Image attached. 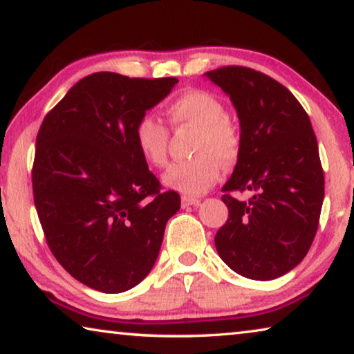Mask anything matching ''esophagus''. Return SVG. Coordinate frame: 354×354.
I'll use <instances>...</instances> for the list:
<instances>
[{
	"instance_id": "34e87169",
	"label": "esophagus",
	"mask_w": 354,
	"mask_h": 354,
	"mask_svg": "<svg viewBox=\"0 0 354 354\" xmlns=\"http://www.w3.org/2000/svg\"><path fill=\"white\" fill-rule=\"evenodd\" d=\"M199 199L198 198H189V196H182V207H189V206H198Z\"/></svg>"
}]
</instances>
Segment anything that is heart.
<instances>
[{
	"mask_svg": "<svg viewBox=\"0 0 354 354\" xmlns=\"http://www.w3.org/2000/svg\"><path fill=\"white\" fill-rule=\"evenodd\" d=\"M166 113L174 127H196L193 153L198 156L172 165L162 176V183L185 196H198L218 180L222 165L232 166L238 161L239 129L227 116L222 100L203 89L183 92L167 106ZM134 142L148 165H166L169 132L156 118L145 115L137 121Z\"/></svg>",
	"mask_w": 354,
	"mask_h": 354,
	"instance_id": "b5f03b06",
	"label": "heart"
}]
</instances>
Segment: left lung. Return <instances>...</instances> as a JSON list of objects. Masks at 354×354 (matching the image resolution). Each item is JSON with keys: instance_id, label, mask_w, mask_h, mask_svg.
Returning <instances> with one entry per match:
<instances>
[{"instance_id": "left-lung-1", "label": "left lung", "mask_w": 354, "mask_h": 354, "mask_svg": "<svg viewBox=\"0 0 354 354\" xmlns=\"http://www.w3.org/2000/svg\"><path fill=\"white\" fill-rule=\"evenodd\" d=\"M204 76L230 97L241 127L239 158L222 188L228 220L215 248L244 278H279L308 254L324 199L310 118L288 88L260 71L222 66ZM245 189L253 192L248 203L229 194Z\"/></svg>"}]
</instances>
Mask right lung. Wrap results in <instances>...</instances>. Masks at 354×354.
<instances>
[{
	"mask_svg": "<svg viewBox=\"0 0 354 354\" xmlns=\"http://www.w3.org/2000/svg\"><path fill=\"white\" fill-rule=\"evenodd\" d=\"M177 83L92 73L39 127L35 207L50 252L91 289L120 294L145 279L180 209L178 193L160 192L134 142L137 121Z\"/></svg>",
	"mask_w": 354,
	"mask_h": 354,
	"instance_id": "obj_1",
	"label": "right lung"
}]
</instances>
